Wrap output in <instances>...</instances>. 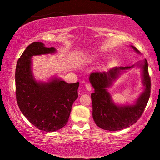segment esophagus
Returning a JSON list of instances; mask_svg holds the SVG:
<instances>
[{
    "mask_svg": "<svg viewBox=\"0 0 160 160\" xmlns=\"http://www.w3.org/2000/svg\"><path fill=\"white\" fill-rule=\"evenodd\" d=\"M86 89H87L88 91H91L92 90V86L90 83H89V82H87V83H86Z\"/></svg>",
    "mask_w": 160,
    "mask_h": 160,
    "instance_id": "esophagus-1",
    "label": "esophagus"
}]
</instances>
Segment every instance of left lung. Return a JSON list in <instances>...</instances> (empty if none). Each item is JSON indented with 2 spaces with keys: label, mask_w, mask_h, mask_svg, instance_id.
Segmentation results:
<instances>
[{
  "label": "left lung",
  "mask_w": 160,
  "mask_h": 160,
  "mask_svg": "<svg viewBox=\"0 0 160 160\" xmlns=\"http://www.w3.org/2000/svg\"><path fill=\"white\" fill-rule=\"evenodd\" d=\"M135 52L138 49L131 46ZM142 70L143 85L144 91L134 104L118 105L112 100L108 88L119 77L121 72L133 68L114 67L108 71H94L89 76V81L95 91L91 94L92 102V117L95 124L104 130L117 131L129 127L137 122L142 115L150 95V78L148 73V64L146 59L137 63Z\"/></svg>",
  "instance_id": "1"
}]
</instances>
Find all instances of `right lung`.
Returning a JSON list of instances; mask_svg holds the SVG:
<instances>
[{
	"label": "right lung",
	"instance_id": "1",
	"mask_svg": "<svg viewBox=\"0 0 160 160\" xmlns=\"http://www.w3.org/2000/svg\"><path fill=\"white\" fill-rule=\"evenodd\" d=\"M56 52L53 47L34 42L16 64V96L20 111L31 123L45 132L57 131L67 124L72 104L78 97L79 82L68 83L56 78L47 82H38L33 76L32 56Z\"/></svg>",
	"mask_w": 160,
	"mask_h": 160
}]
</instances>
